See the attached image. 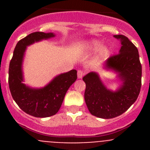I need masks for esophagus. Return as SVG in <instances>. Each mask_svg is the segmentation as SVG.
I'll return each instance as SVG.
<instances>
[{"instance_id":"esophagus-1","label":"esophagus","mask_w":150,"mask_h":150,"mask_svg":"<svg viewBox=\"0 0 150 150\" xmlns=\"http://www.w3.org/2000/svg\"><path fill=\"white\" fill-rule=\"evenodd\" d=\"M83 76H84V72H83V71H81V70H79V71H77L78 78H82Z\"/></svg>"}]
</instances>
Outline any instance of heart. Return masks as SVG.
Masks as SVG:
<instances>
[{
	"instance_id": "obj_1",
	"label": "heart",
	"mask_w": 150,
	"mask_h": 150,
	"mask_svg": "<svg viewBox=\"0 0 150 150\" xmlns=\"http://www.w3.org/2000/svg\"><path fill=\"white\" fill-rule=\"evenodd\" d=\"M100 47H101V43H100V42L97 40L91 41L87 46L88 50H91V51H98V50L100 49V50H99V55L100 56H104L108 52V48L106 47V46H103L100 48Z\"/></svg>"
}]
</instances>
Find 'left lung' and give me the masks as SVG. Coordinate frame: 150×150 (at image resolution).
Returning <instances> with one entry per match:
<instances>
[{
  "label": "left lung",
  "mask_w": 150,
  "mask_h": 150,
  "mask_svg": "<svg viewBox=\"0 0 150 150\" xmlns=\"http://www.w3.org/2000/svg\"><path fill=\"white\" fill-rule=\"evenodd\" d=\"M114 38L121 40L122 47L120 53L107 59L106 65L120 73L122 86L112 92L105 88L95 73H89L83 78L88 110L102 119H112L125 112L137 100L141 87L142 66L137 48L125 36L120 34Z\"/></svg>",
  "instance_id": "obj_1"
}]
</instances>
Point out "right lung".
I'll return each instance as SVG.
<instances>
[{"instance_id":"obj_1","label":"right lung","mask_w":150,"mask_h":150,"mask_svg":"<svg viewBox=\"0 0 150 150\" xmlns=\"http://www.w3.org/2000/svg\"><path fill=\"white\" fill-rule=\"evenodd\" d=\"M54 36L52 33L39 31L28 34L17 43L10 62L8 82L12 97L22 110L34 117H49L57 113L66 92L77 78L76 70H71L40 89H32L22 83V62L26 46Z\"/></svg>"}]
</instances>
